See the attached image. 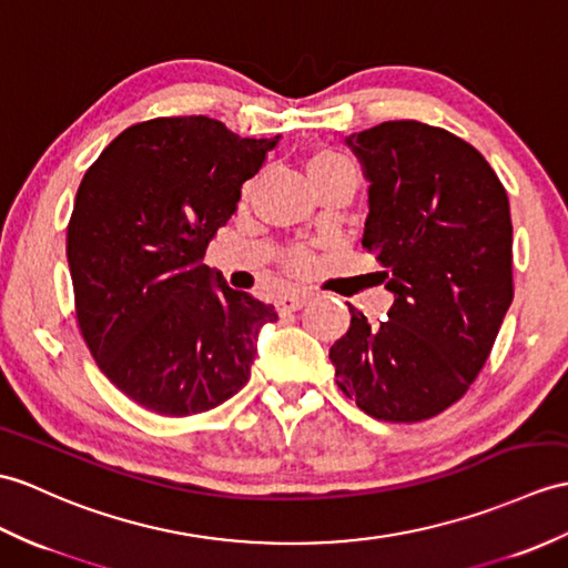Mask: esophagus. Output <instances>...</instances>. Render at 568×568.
Masks as SVG:
<instances>
[{
  "instance_id": "1",
  "label": "esophagus",
  "mask_w": 568,
  "mask_h": 568,
  "mask_svg": "<svg viewBox=\"0 0 568 568\" xmlns=\"http://www.w3.org/2000/svg\"><path fill=\"white\" fill-rule=\"evenodd\" d=\"M307 300H310V295H307V293H295V295H287V297H283V300L278 302V312H281V314L297 312V310L305 307V302H307Z\"/></svg>"
}]
</instances>
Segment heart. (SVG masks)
Here are the masks:
<instances>
[{
    "instance_id": "heart-1",
    "label": "heart",
    "mask_w": 568,
    "mask_h": 568,
    "mask_svg": "<svg viewBox=\"0 0 568 568\" xmlns=\"http://www.w3.org/2000/svg\"><path fill=\"white\" fill-rule=\"evenodd\" d=\"M338 171H355L351 160H346L344 154L332 152V150H324V152H316L310 164H307V174L310 179H320V176H332L338 174ZM290 268H305L307 263V254L305 252H293L287 258Z\"/></svg>"
}]
</instances>
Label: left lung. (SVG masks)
<instances>
[{"mask_svg": "<svg viewBox=\"0 0 568 568\" xmlns=\"http://www.w3.org/2000/svg\"><path fill=\"white\" fill-rule=\"evenodd\" d=\"M367 181L363 248L394 295L387 322L348 305L328 351L336 385L367 416L414 424L445 412L489 358L513 302L506 189L469 142L418 121L346 138Z\"/></svg>", "mask_w": 568, "mask_h": 568, "instance_id": "obj_1", "label": "left lung"}]
</instances>
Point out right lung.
I'll return each mask as SVG.
<instances>
[{
  "mask_svg": "<svg viewBox=\"0 0 568 568\" xmlns=\"http://www.w3.org/2000/svg\"><path fill=\"white\" fill-rule=\"evenodd\" d=\"M275 138L207 115L123 130L79 183L68 227L77 322L101 373L160 416L234 397L273 305L232 290L203 256Z\"/></svg>",
  "mask_w": 568,
  "mask_h": 568,
  "instance_id": "obj_1",
  "label": "right lung"
}]
</instances>
